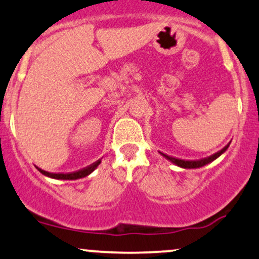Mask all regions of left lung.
Instances as JSON below:
<instances>
[{
  "label": "left lung",
  "mask_w": 259,
  "mask_h": 259,
  "mask_svg": "<svg viewBox=\"0 0 259 259\" xmlns=\"http://www.w3.org/2000/svg\"><path fill=\"white\" fill-rule=\"evenodd\" d=\"M229 145H230V144H228L227 146L223 148V150L219 151V152L212 154V156L207 157V158H202V159H198V160H184V159L174 158V157H169V156H167V154H164V153H160V154H162V156L164 157V158H167L168 160H170L171 163H174L175 165H178V167L184 168V169H196V168L203 167V165H206V164H209V163H212L213 160H215L217 158H218V157H221L222 154L228 150Z\"/></svg>",
  "instance_id": "8db88e82"
}]
</instances>
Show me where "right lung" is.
Segmentation results:
<instances>
[{
    "mask_svg": "<svg viewBox=\"0 0 259 259\" xmlns=\"http://www.w3.org/2000/svg\"><path fill=\"white\" fill-rule=\"evenodd\" d=\"M100 163H101V160H97L96 163H94V164H91V165H89V167L81 169V170L74 171V173H68V174L49 173V171H45V170H42V169H40V168H38V170H40V173H42L44 175H46V177H49V178H52V179H57V180H76V179H81V178H85V177H88V175H90L92 171L95 170V169L99 167Z\"/></svg>",
    "mask_w": 259,
    "mask_h": 259,
    "instance_id": "right-lung-1",
    "label": "right lung"
}]
</instances>
